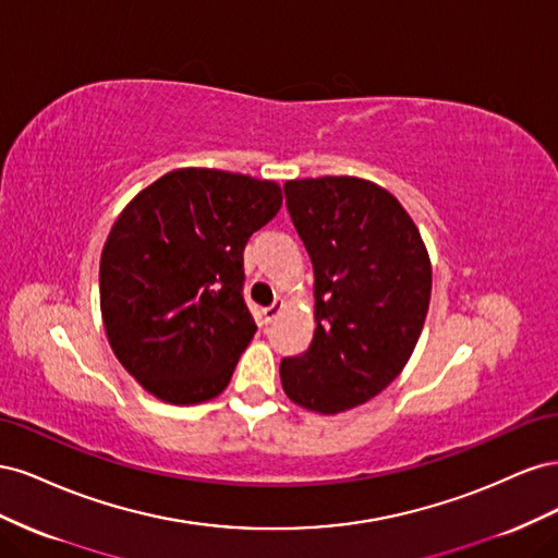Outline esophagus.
<instances>
[{
  "label": "esophagus",
  "mask_w": 558,
  "mask_h": 558,
  "mask_svg": "<svg viewBox=\"0 0 558 558\" xmlns=\"http://www.w3.org/2000/svg\"><path fill=\"white\" fill-rule=\"evenodd\" d=\"M283 300H275L272 302V305H269V307H265L263 310V316H265V324H272V320L283 312Z\"/></svg>",
  "instance_id": "1"
}]
</instances>
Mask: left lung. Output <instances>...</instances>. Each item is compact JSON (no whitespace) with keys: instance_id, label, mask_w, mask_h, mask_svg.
I'll list each match as a JSON object with an SVG mask.
<instances>
[{"instance_id":"8db88e82","label":"left lung","mask_w":558,"mask_h":558,"mask_svg":"<svg viewBox=\"0 0 558 558\" xmlns=\"http://www.w3.org/2000/svg\"><path fill=\"white\" fill-rule=\"evenodd\" d=\"M286 205L314 267V337L283 359V393L302 410L340 414L408 365L428 314L433 269L412 216L359 177L286 181Z\"/></svg>"}]
</instances>
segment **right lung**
Instances as JSON below:
<instances>
[{
  "instance_id": "add662e5",
  "label": "right lung",
  "mask_w": 558,
  "mask_h": 558,
  "mask_svg": "<svg viewBox=\"0 0 558 558\" xmlns=\"http://www.w3.org/2000/svg\"><path fill=\"white\" fill-rule=\"evenodd\" d=\"M281 185L181 167L134 195L99 258V310L116 359L170 404L223 393L256 324L244 246L281 209Z\"/></svg>"
}]
</instances>
